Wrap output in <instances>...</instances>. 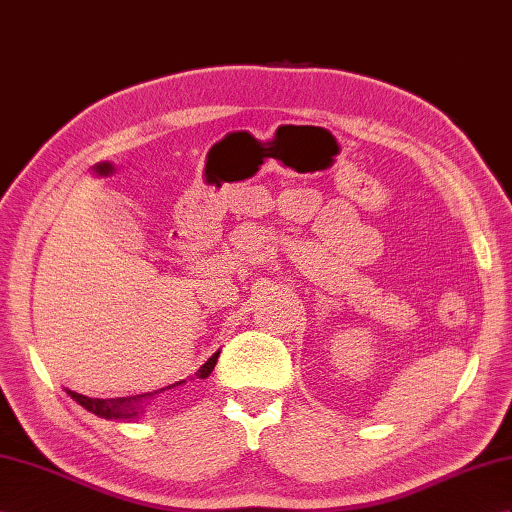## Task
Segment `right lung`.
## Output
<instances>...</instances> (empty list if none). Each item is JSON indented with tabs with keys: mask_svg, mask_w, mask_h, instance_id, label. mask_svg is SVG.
Returning <instances> with one entry per match:
<instances>
[{
	"mask_svg": "<svg viewBox=\"0 0 512 512\" xmlns=\"http://www.w3.org/2000/svg\"><path fill=\"white\" fill-rule=\"evenodd\" d=\"M217 357H219V351L206 359V364H202L200 370L191 379H206V377H209L213 368H215V364H217ZM178 385H185V379L176 381V383L168 385V388L157 390V392L137 394V396H127V398H90V396H84V394H77L73 390H66V394L71 396L75 403H79L81 407L88 409L90 413H94V416H99L103 420H135L137 416H142V413L146 411L150 400H153L155 396H159L165 390L178 388Z\"/></svg>",
	"mask_w": 512,
	"mask_h": 512,
	"instance_id": "obj_1",
	"label": "right lung"
}]
</instances>
